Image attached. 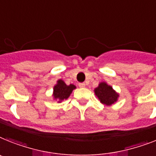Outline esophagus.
<instances>
[{"label": "esophagus", "mask_w": 156, "mask_h": 156, "mask_svg": "<svg viewBox=\"0 0 156 156\" xmlns=\"http://www.w3.org/2000/svg\"><path fill=\"white\" fill-rule=\"evenodd\" d=\"M78 85H79L80 87H84L86 86V84L84 83H80Z\"/></svg>", "instance_id": "obj_1"}]
</instances>
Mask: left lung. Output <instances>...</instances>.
Masks as SVG:
<instances>
[{
    "mask_svg": "<svg viewBox=\"0 0 156 156\" xmlns=\"http://www.w3.org/2000/svg\"><path fill=\"white\" fill-rule=\"evenodd\" d=\"M94 91L100 102L106 105H112L116 102L119 97V95L113 90L112 87L108 85L105 82L100 83Z\"/></svg>",
    "mask_w": 156,
    "mask_h": 156,
    "instance_id": "8db88e82",
    "label": "left lung"
}]
</instances>
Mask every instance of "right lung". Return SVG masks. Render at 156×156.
Instances as JSON below:
<instances>
[{
  "label": "right lung",
  "mask_w": 156,
  "mask_h": 156,
  "mask_svg": "<svg viewBox=\"0 0 156 156\" xmlns=\"http://www.w3.org/2000/svg\"><path fill=\"white\" fill-rule=\"evenodd\" d=\"M76 88V86L73 84L67 85L62 80H59L57 83L54 86L53 96L56 100H58V102H61L62 100H66L69 97L70 94Z\"/></svg>",
  "instance_id": "right-lung-1"
}]
</instances>
